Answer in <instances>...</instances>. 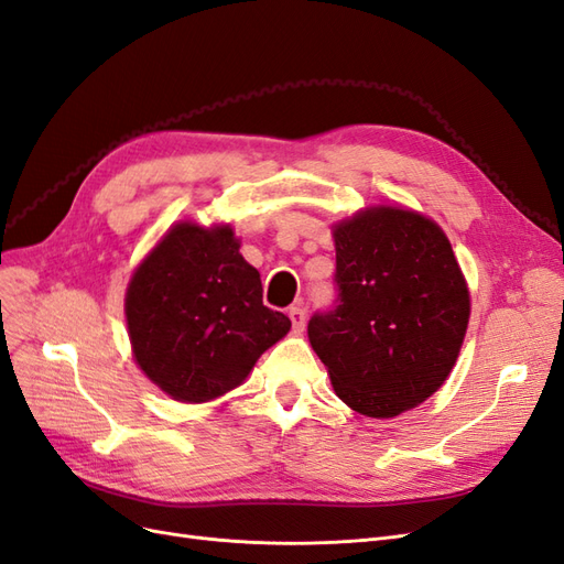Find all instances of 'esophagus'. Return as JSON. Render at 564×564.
<instances>
[{
	"label": "esophagus",
	"instance_id": "esophagus-1",
	"mask_svg": "<svg viewBox=\"0 0 564 564\" xmlns=\"http://www.w3.org/2000/svg\"><path fill=\"white\" fill-rule=\"evenodd\" d=\"M289 317H292L294 329H303V324H305V308H303V305H292V308H289Z\"/></svg>",
	"mask_w": 564,
	"mask_h": 564
}]
</instances>
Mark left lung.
I'll return each instance as SVG.
<instances>
[{
	"label": "left lung",
	"mask_w": 564,
	"mask_h": 564,
	"mask_svg": "<svg viewBox=\"0 0 564 564\" xmlns=\"http://www.w3.org/2000/svg\"><path fill=\"white\" fill-rule=\"evenodd\" d=\"M336 299L308 322L336 395L373 419L398 416L445 383L470 296L431 218L373 207L334 228Z\"/></svg>",
	"instance_id": "8db88e82"
}]
</instances>
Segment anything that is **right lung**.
Here are the masks:
<instances>
[{"instance_id":"1","label":"right lung","mask_w":564,"mask_h":564,"mask_svg":"<svg viewBox=\"0 0 564 564\" xmlns=\"http://www.w3.org/2000/svg\"><path fill=\"white\" fill-rule=\"evenodd\" d=\"M133 357L181 402H207L240 386L292 327L263 305L259 270L230 226L178 224L133 272L127 289Z\"/></svg>"}]
</instances>
